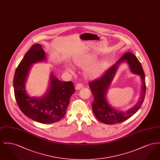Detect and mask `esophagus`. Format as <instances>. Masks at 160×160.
<instances>
[{
  "label": "esophagus",
  "mask_w": 160,
  "mask_h": 160,
  "mask_svg": "<svg viewBox=\"0 0 160 160\" xmlns=\"http://www.w3.org/2000/svg\"><path fill=\"white\" fill-rule=\"evenodd\" d=\"M83 88V85L82 83H77L76 86V90H79L82 88Z\"/></svg>",
  "instance_id": "1"
}]
</instances>
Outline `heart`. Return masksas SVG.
<instances>
[{"label":"heart","instance_id":"1","mask_svg":"<svg viewBox=\"0 0 160 160\" xmlns=\"http://www.w3.org/2000/svg\"><path fill=\"white\" fill-rule=\"evenodd\" d=\"M97 59L98 56L96 54H91L86 56L77 59L75 61V63L78 67L82 68H85L91 65V66H90L86 69L85 75L89 78H95L102 74L106 69L107 67V63L106 61H98L95 63L94 62ZM94 62L95 64L94 63ZM93 63H94L93 64H92ZM67 69L70 72H73L72 68L70 66H68L67 67Z\"/></svg>","mask_w":160,"mask_h":160}]
</instances>
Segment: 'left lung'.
Instances as JSON below:
<instances>
[{"mask_svg":"<svg viewBox=\"0 0 160 160\" xmlns=\"http://www.w3.org/2000/svg\"><path fill=\"white\" fill-rule=\"evenodd\" d=\"M122 62H127L131 72L139 75L142 82L141 92L138 102L134 107L126 111H120L114 109L109 104L106 99V93L108 88L119 65ZM89 86L94 97L92 104L93 112L99 121L106 124L118 123L127 120L139 110L145 99V73L136 56L131 53L125 54L112 67L104 72L102 76L90 82Z\"/></svg>","mask_w":160,"mask_h":160,"instance_id":"obj_1","label":"left lung"}]
</instances>
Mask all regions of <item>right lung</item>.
<instances>
[{"label": "right lung", "instance_id": "obj_1", "mask_svg": "<svg viewBox=\"0 0 160 160\" xmlns=\"http://www.w3.org/2000/svg\"><path fill=\"white\" fill-rule=\"evenodd\" d=\"M47 59L42 46L33 44L16 69L13 84L15 99L23 113L36 122L49 124L64 116L70 98L76 91L72 82H62L51 72L48 88L43 96L31 97L28 93L26 83L32 65L46 62Z\"/></svg>", "mask_w": 160, "mask_h": 160}]
</instances>
